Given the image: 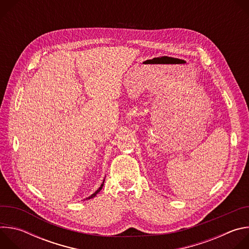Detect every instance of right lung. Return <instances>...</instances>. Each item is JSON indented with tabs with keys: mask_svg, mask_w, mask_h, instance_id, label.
Masks as SVG:
<instances>
[{
	"mask_svg": "<svg viewBox=\"0 0 249 249\" xmlns=\"http://www.w3.org/2000/svg\"><path fill=\"white\" fill-rule=\"evenodd\" d=\"M103 184H104V179H103V182H102V183H101V185H100V187H99V188H98V189H97V190H96V191H95V192H94V193H93V194H91V195H90V196H89V197H88V198H87V199H91V198H93V197H95V196H96V194H97V193H98V192H99V191H100V190H101V189H102V186H103Z\"/></svg>",
	"mask_w": 249,
	"mask_h": 249,
	"instance_id": "1",
	"label": "right lung"
}]
</instances>
